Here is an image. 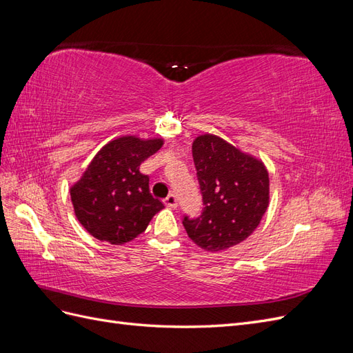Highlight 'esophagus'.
<instances>
[{
	"label": "esophagus",
	"mask_w": 353,
	"mask_h": 353,
	"mask_svg": "<svg viewBox=\"0 0 353 353\" xmlns=\"http://www.w3.org/2000/svg\"><path fill=\"white\" fill-rule=\"evenodd\" d=\"M163 203L166 205V208H176L178 206V200H176V196L175 194H169Z\"/></svg>",
	"instance_id": "obj_1"
}]
</instances>
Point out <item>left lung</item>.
<instances>
[{
	"label": "left lung",
	"mask_w": 353,
	"mask_h": 353,
	"mask_svg": "<svg viewBox=\"0 0 353 353\" xmlns=\"http://www.w3.org/2000/svg\"><path fill=\"white\" fill-rule=\"evenodd\" d=\"M193 159L205 208L196 219L184 216L183 225L199 248L225 250L248 239L268 209V170L212 134L196 138Z\"/></svg>",
	"instance_id": "8db88e82"
}]
</instances>
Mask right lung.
Masks as SVG:
<instances>
[{
    "instance_id": "obj_1",
    "label": "right lung",
    "mask_w": 353,
    "mask_h": 353,
    "mask_svg": "<svg viewBox=\"0 0 353 353\" xmlns=\"http://www.w3.org/2000/svg\"><path fill=\"white\" fill-rule=\"evenodd\" d=\"M163 145L162 138L121 137L94 156L81 179L70 187V199L81 225L92 237L123 244L145 231L165 206L148 188L140 165Z\"/></svg>"
}]
</instances>
